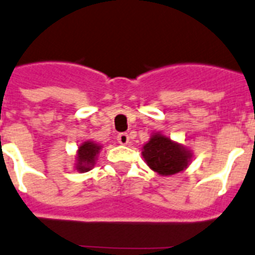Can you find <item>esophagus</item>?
<instances>
[{
    "mask_svg": "<svg viewBox=\"0 0 255 255\" xmlns=\"http://www.w3.org/2000/svg\"><path fill=\"white\" fill-rule=\"evenodd\" d=\"M117 140H118V142L121 143V145H127V143L129 142V136H128L127 133H119L118 136H117Z\"/></svg>",
    "mask_w": 255,
    "mask_h": 255,
    "instance_id": "obj_1",
    "label": "esophagus"
}]
</instances>
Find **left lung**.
<instances>
[{
    "label": "left lung",
    "mask_w": 255,
    "mask_h": 255,
    "mask_svg": "<svg viewBox=\"0 0 255 255\" xmlns=\"http://www.w3.org/2000/svg\"><path fill=\"white\" fill-rule=\"evenodd\" d=\"M142 155L147 165L163 176L178 173L187 167L190 160L189 151L161 134H155L150 138L143 146Z\"/></svg>",
    "instance_id": "1"
}]
</instances>
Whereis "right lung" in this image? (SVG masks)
I'll return each instance as SVG.
<instances>
[{
	"label": "right lung",
	"instance_id": "add662e5",
	"mask_svg": "<svg viewBox=\"0 0 255 255\" xmlns=\"http://www.w3.org/2000/svg\"><path fill=\"white\" fill-rule=\"evenodd\" d=\"M99 150H100V146L97 143L90 142V141L82 143L78 151V169L81 172H87L91 169V165L94 164Z\"/></svg>",
	"mask_w": 255,
	"mask_h": 255
}]
</instances>
